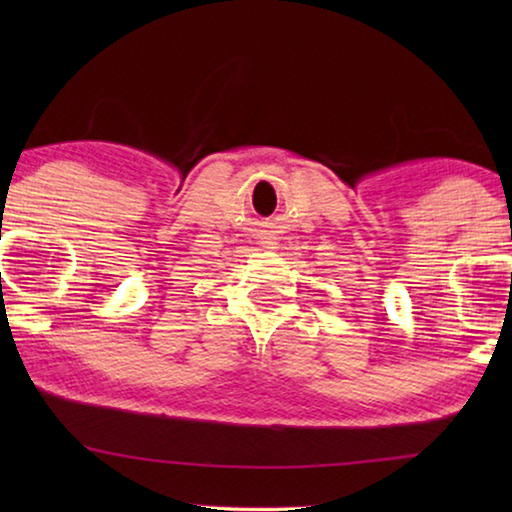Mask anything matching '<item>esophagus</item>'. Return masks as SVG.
Here are the masks:
<instances>
[{
	"instance_id": "esophagus-1",
	"label": "esophagus",
	"mask_w": 512,
	"mask_h": 512,
	"mask_svg": "<svg viewBox=\"0 0 512 512\" xmlns=\"http://www.w3.org/2000/svg\"><path fill=\"white\" fill-rule=\"evenodd\" d=\"M262 246L268 250L277 248V237H273V232H266V237H262Z\"/></svg>"
}]
</instances>
